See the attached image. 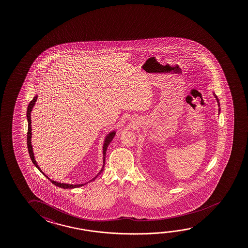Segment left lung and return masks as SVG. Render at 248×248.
Instances as JSON below:
<instances>
[{
	"label": "left lung",
	"mask_w": 248,
	"mask_h": 248,
	"mask_svg": "<svg viewBox=\"0 0 248 248\" xmlns=\"http://www.w3.org/2000/svg\"><path fill=\"white\" fill-rule=\"evenodd\" d=\"M215 98H216V99H217V102H218V103H219V100H218V98H217V97H216V96H215Z\"/></svg>",
	"instance_id": "left-lung-1"
}]
</instances>
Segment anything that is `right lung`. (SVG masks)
Instances as JSON below:
<instances>
[{
    "label": "right lung",
    "mask_w": 248,
    "mask_h": 248,
    "mask_svg": "<svg viewBox=\"0 0 248 248\" xmlns=\"http://www.w3.org/2000/svg\"><path fill=\"white\" fill-rule=\"evenodd\" d=\"M37 98H38V96H35L34 98H33V100L29 103V106H28V110H27V118H28V123H29V129H28V138H27V143H28V149H29V155H30V158L32 160V162H33V164H34V166L36 167L37 169L41 171V173L43 174V175H45L46 178L50 180V182L54 184V185H56L57 187H62V188H74V187H81V186H84L85 184H66V183H57V182H55V181H53V180H51V179L49 178L47 175H45L42 170H41V169H40V167L38 166V164H37L36 161H35V159H34V155H33V148H32V144H31V138H32V128H31V111H32V109H33V106L35 105V102H36ZM116 134V132L115 131H111L110 133L108 134V136L106 137V140H105V143H104V146H103V154H104V165H103V168H102L101 170L99 171V173H98V175H96L93 179H92L90 182H92V181H94L95 179L97 178V176L100 175L102 173V171L104 170V167H105V163H106V150H107V147L109 146V144H110V142L112 141V139H113L114 136Z\"/></svg>",
    "instance_id": "right-lung-1"
}]
</instances>
